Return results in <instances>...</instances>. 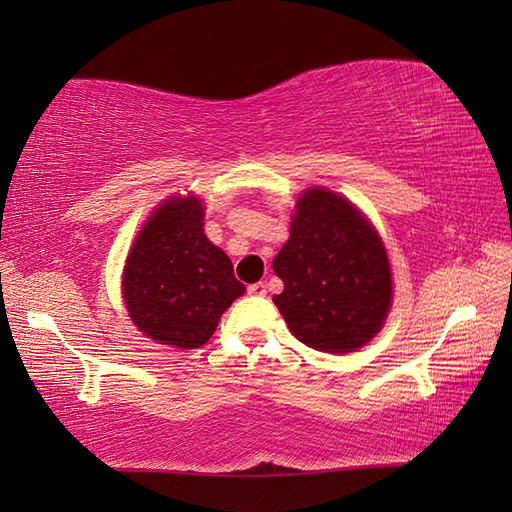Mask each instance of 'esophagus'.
Returning <instances> with one entry per match:
<instances>
[{"instance_id": "1", "label": "esophagus", "mask_w": 512, "mask_h": 512, "mask_svg": "<svg viewBox=\"0 0 512 512\" xmlns=\"http://www.w3.org/2000/svg\"><path fill=\"white\" fill-rule=\"evenodd\" d=\"M247 292H250L252 297H265L267 286H265V282H256L252 286H247Z\"/></svg>"}]
</instances>
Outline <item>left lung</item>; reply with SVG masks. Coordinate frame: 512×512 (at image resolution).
Segmentation results:
<instances>
[{
    "mask_svg": "<svg viewBox=\"0 0 512 512\" xmlns=\"http://www.w3.org/2000/svg\"><path fill=\"white\" fill-rule=\"evenodd\" d=\"M284 290L273 303L290 333L320 352H354L389 316L393 280L376 228L350 200L324 188L294 205L290 239L273 260Z\"/></svg>",
    "mask_w": 512,
    "mask_h": 512,
    "instance_id": "obj_1",
    "label": "left lung"
}]
</instances>
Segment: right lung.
Wrapping results in <instances>:
<instances>
[{
	"mask_svg": "<svg viewBox=\"0 0 512 512\" xmlns=\"http://www.w3.org/2000/svg\"><path fill=\"white\" fill-rule=\"evenodd\" d=\"M196 196H173L138 230L123 267V301L138 331L153 342L200 348L220 316L245 292L230 258L203 230Z\"/></svg>",
	"mask_w": 512,
	"mask_h": 512,
	"instance_id": "right-lung-1",
	"label": "right lung"
}]
</instances>
